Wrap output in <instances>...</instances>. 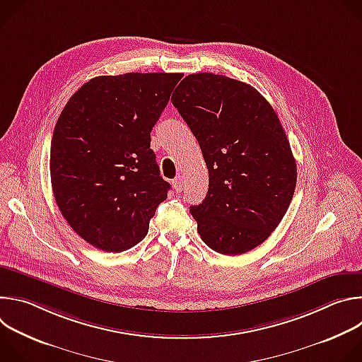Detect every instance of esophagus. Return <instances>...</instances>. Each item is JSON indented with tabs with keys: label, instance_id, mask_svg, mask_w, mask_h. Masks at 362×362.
<instances>
[{
	"label": "esophagus",
	"instance_id": "34e87169",
	"mask_svg": "<svg viewBox=\"0 0 362 362\" xmlns=\"http://www.w3.org/2000/svg\"><path fill=\"white\" fill-rule=\"evenodd\" d=\"M173 187L176 192H182L183 187H185V177L183 176H177L175 180H173Z\"/></svg>",
	"mask_w": 362,
	"mask_h": 362
}]
</instances>
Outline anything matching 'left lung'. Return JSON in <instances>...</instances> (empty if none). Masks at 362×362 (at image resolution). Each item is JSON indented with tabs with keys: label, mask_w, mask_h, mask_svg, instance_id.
Instances as JSON below:
<instances>
[{
	"label": "left lung",
	"mask_w": 362,
	"mask_h": 362,
	"mask_svg": "<svg viewBox=\"0 0 362 362\" xmlns=\"http://www.w3.org/2000/svg\"><path fill=\"white\" fill-rule=\"evenodd\" d=\"M209 170L204 200L190 206L202 240L222 255H242L281 223L296 185V162L267 98L226 76L185 77L172 95Z\"/></svg>",
	"instance_id": "obj_1"
}]
</instances>
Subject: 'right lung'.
Wrapping results in <instances>:
<instances>
[{
	"mask_svg": "<svg viewBox=\"0 0 362 362\" xmlns=\"http://www.w3.org/2000/svg\"><path fill=\"white\" fill-rule=\"evenodd\" d=\"M182 73L98 76L67 101L51 139L49 175L73 230L106 252L148 232L170 185L160 176L150 132Z\"/></svg>",
	"mask_w": 362,
	"mask_h": 362,
	"instance_id": "1",
	"label": "right lung"
}]
</instances>
